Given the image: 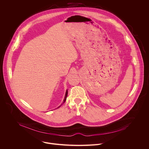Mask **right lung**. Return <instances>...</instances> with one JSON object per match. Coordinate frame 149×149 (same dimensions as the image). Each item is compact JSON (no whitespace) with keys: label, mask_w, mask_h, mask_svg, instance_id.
<instances>
[{"label":"right lung","mask_w":149,"mask_h":149,"mask_svg":"<svg viewBox=\"0 0 149 149\" xmlns=\"http://www.w3.org/2000/svg\"><path fill=\"white\" fill-rule=\"evenodd\" d=\"M67 95H68V90H67V91H66V93H65V98H64V100H63V103H64V102H65V101H66V99H67ZM63 103H62V104H63ZM62 104H61V105H62ZM61 105L59 106V107H61ZM59 107H58V108H59Z\"/></svg>","instance_id":"right-lung-1"}]
</instances>
